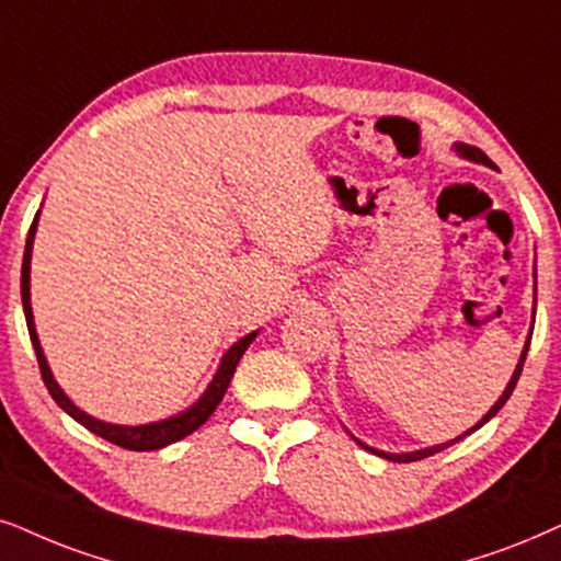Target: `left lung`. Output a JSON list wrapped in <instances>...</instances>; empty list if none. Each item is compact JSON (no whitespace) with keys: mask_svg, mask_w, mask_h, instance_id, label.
<instances>
[{"mask_svg":"<svg viewBox=\"0 0 561 561\" xmlns=\"http://www.w3.org/2000/svg\"><path fill=\"white\" fill-rule=\"evenodd\" d=\"M453 150H456L460 158L463 160H471V162H481V165H486V168H492V160L486 158L484 152L481 150H477V147H469V145H463V141H456V145H453ZM534 279H536V266H534ZM534 321H536V287H534V318H530V331H528V339H526V346H523V352H520V359H517V365H515V370H513V378H510V382L505 386V391H502V396L497 401H494V407L486 411L484 416H481V420L473 424L471 430H466L463 435H458V437H453V439H448V443H439V445H432V448H422V450H409V453H386V450H378V448H373V445H367V443H363V439H357L354 437V443L357 445H363L365 450H370V453H375V456H380V458H388V460H399V463H409V460H422V458H427V456H435V453H439V450H445V448H450L453 443H458V439H463L466 435H471V432H477L479 427H484V424L492 420V416H497V411L505 407V401L510 399V396H513V391H515V382H517V378H520V373H523V363H526V354H528V344H530V333H534Z\"/></svg>","mask_w":561,"mask_h":561,"instance_id":"left-lung-1","label":"left lung"}]
</instances>
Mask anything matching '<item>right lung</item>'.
<instances>
[{"instance_id":"obj_1","label":"right lung","mask_w":561,"mask_h":561,"mask_svg":"<svg viewBox=\"0 0 561 561\" xmlns=\"http://www.w3.org/2000/svg\"><path fill=\"white\" fill-rule=\"evenodd\" d=\"M38 217H41V211H35L31 232H27V240H25L23 276H20V295H23V310H25L27 333H31V342H33L35 357H38L41 375H44V382H46L48 393H51V399L59 403V407L67 411V414L72 416L75 422H80L82 427H88L90 432H95L98 437L108 439V443L118 445V448H126V450H160V448H165V445H170V443H179V439L191 435V432H196L204 422L209 420L211 411L219 407V401H222L225 391H228L232 375H236V367L240 363V357H243L245 350H248V346H251L253 339L259 336V331L245 333L243 339H238V342L232 344L230 350L222 354V359H219V367H217L215 378L209 380V386L204 388V393L198 396V399L191 403L188 409L179 411V414L165 416V420H160V422H147V424H111V422L95 420V416L88 414V411H82L80 407H77V403L69 399L67 393H64V388L59 386V382H56L51 367H48L44 346H41L38 331H35L33 305H31V259H33L35 230H38Z\"/></svg>"}]
</instances>
